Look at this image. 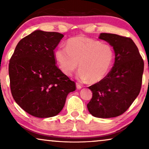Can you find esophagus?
Here are the masks:
<instances>
[{
    "label": "esophagus",
    "mask_w": 149,
    "mask_h": 149,
    "mask_svg": "<svg viewBox=\"0 0 149 149\" xmlns=\"http://www.w3.org/2000/svg\"><path fill=\"white\" fill-rule=\"evenodd\" d=\"M76 86H77V89H80L82 88V86H81L80 84H79V83H76Z\"/></svg>",
    "instance_id": "1"
}]
</instances>
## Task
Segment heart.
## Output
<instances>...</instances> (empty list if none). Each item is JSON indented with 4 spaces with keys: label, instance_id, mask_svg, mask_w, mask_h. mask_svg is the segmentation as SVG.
Instances as JSON below:
<instances>
[{
    "label": "heart",
    "instance_id": "b5f03b06",
    "mask_svg": "<svg viewBox=\"0 0 149 149\" xmlns=\"http://www.w3.org/2000/svg\"><path fill=\"white\" fill-rule=\"evenodd\" d=\"M55 58L62 72L70 76L78 67L77 77L82 81L99 82L105 78L113 66L115 52L109 44L98 40L76 36L67 41L66 47H60L55 52Z\"/></svg>",
    "mask_w": 149,
    "mask_h": 149
}]
</instances>
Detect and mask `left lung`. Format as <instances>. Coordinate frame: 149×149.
Here are the masks:
<instances>
[{
	"label": "left lung",
	"mask_w": 149,
	"mask_h": 149,
	"mask_svg": "<svg viewBox=\"0 0 149 149\" xmlns=\"http://www.w3.org/2000/svg\"><path fill=\"white\" fill-rule=\"evenodd\" d=\"M99 38L113 47L115 60L105 78L89 87L93 94L87 107L93 117H118L129 109L139 94L144 61L130 38L101 33Z\"/></svg>",
	"instance_id": "obj_1"
}]
</instances>
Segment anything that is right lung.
Here are the masks:
<instances>
[{
	"label": "right lung",
	"mask_w": 149,
	"mask_h": 149,
	"mask_svg": "<svg viewBox=\"0 0 149 149\" xmlns=\"http://www.w3.org/2000/svg\"><path fill=\"white\" fill-rule=\"evenodd\" d=\"M62 34L35 30L18 42L9 61L10 87L15 102L34 117H54L76 89L56 65L54 49Z\"/></svg>",
	"instance_id": "obj_1"
}]
</instances>
